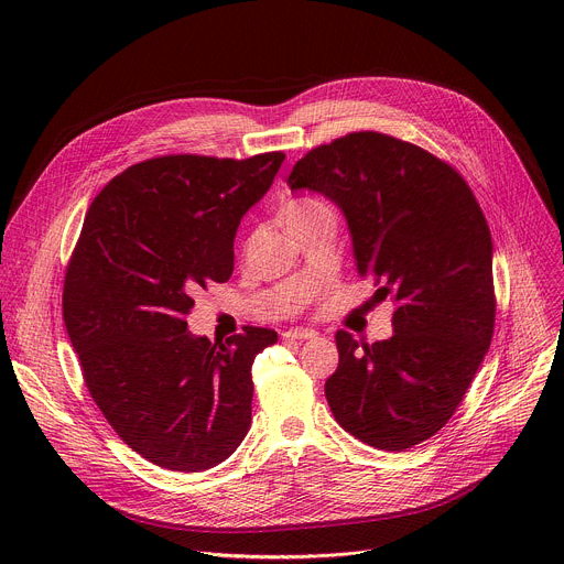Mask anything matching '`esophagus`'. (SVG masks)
Listing matches in <instances>:
<instances>
[{"label":"esophagus","instance_id":"1","mask_svg":"<svg viewBox=\"0 0 564 564\" xmlns=\"http://www.w3.org/2000/svg\"><path fill=\"white\" fill-rule=\"evenodd\" d=\"M283 339H285V341H294V339H316V333H314V330H307V328H294V330L283 333Z\"/></svg>","mask_w":564,"mask_h":564}]
</instances>
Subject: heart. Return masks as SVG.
<instances>
[{
	"instance_id": "obj_1",
	"label": "heart",
	"mask_w": 564,
	"mask_h": 564,
	"mask_svg": "<svg viewBox=\"0 0 564 564\" xmlns=\"http://www.w3.org/2000/svg\"><path fill=\"white\" fill-rule=\"evenodd\" d=\"M324 203L321 200H312V198H303V200H292L288 207H285V218H294V216H301V214H307L316 207H321Z\"/></svg>"
}]
</instances>
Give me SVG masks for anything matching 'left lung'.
Returning <instances> with one entry per match:
<instances>
[{
  "label": "left lung",
  "instance_id": "1",
  "mask_svg": "<svg viewBox=\"0 0 564 564\" xmlns=\"http://www.w3.org/2000/svg\"><path fill=\"white\" fill-rule=\"evenodd\" d=\"M292 192L330 198L346 216L357 272L394 301L383 341L337 333L326 381L335 420L381 451L433 437L455 413L494 326V243L470 187L444 160L399 138L357 131L307 151Z\"/></svg>",
  "mask_w": 564,
  "mask_h": 564
}]
</instances>
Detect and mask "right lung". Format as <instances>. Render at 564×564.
Instances as JSON below:
<instances>
[{"label":"right lung","mask_w":564,"mask_h":564,"mask_svg":"<svg viewBox=\"0 0 564 564\" xmlns=\"http://www.w3.org/2000/svg\"><path fill=\"white\" fill-rule=\"evenodd\" d=\"M283 160V151L151 158L87 212L64 276V326L107 422L163 468L207 470L250 431L252 364L276 333L248 326L212 344L185 318L198 288L231 276L240 218Z\"/></svg>","instance_id":"1"}]
</instances>
